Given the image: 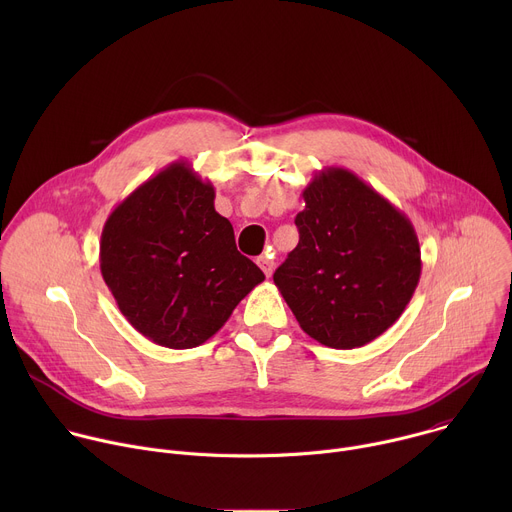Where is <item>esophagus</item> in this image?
Masks as SVG:
<instances>
[{"instance_id":"1","label":"esophagus","mask_w":512,"mask_h":512,"mask_svg":"<svg viewBox=\"0 0 512 512\" xmlns=\"http://www.w3.org/2000/svg\"><path fill=\"white\" fill-rule=\"evenodd\" d=\"M257 265L263 269V273L267 275V277H271V273H273V259L269 257V255H261V257H257Z\"/></svg>"}]
</instances>
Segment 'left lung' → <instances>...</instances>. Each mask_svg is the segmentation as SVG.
<instances>
[{"instance_id":"obj_1","label":"left lung","mask_w":512,"mask_h":512,"mask_svg":"<svg viewBox=\"0 0 512 512\" xmlns=\"http://www.w3.org/2000/svg\"><path fill=\"white\" fill-rule=\"evenodd\" d=\"M298 247L273 281L300 328L330 348H358L389 330L421 275L409 218L344 168H324L302 192Z\"/></svg>"}]
</instances>
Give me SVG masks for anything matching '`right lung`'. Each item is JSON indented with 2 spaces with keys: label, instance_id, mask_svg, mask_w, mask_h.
<instances>
[{
  "label": "right lung",
  "instance_id": "add662e5",
  "mask_svg": "<svg viewBox=\"0 0 512 512\" xmlns=\"http://www.w3.org/2000/svg\"><path fill=\"white\" fill-rule=\"evenodd\" d=\"M99 261L127 322L176 350L214 336L265 279L237 251L233 225L214 210V186L184 160L145 180L113 208Z\"/></svg>",
  "mask_w": 512,
  "mask_h": 512
}]
</instances>
